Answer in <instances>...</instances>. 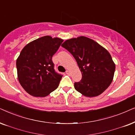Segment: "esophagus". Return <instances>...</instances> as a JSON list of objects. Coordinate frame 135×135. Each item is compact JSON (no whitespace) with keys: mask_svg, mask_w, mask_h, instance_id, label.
Here are the masks:
<instances>
[{"mask_svg":"<svg viewBox=\"0 0 135 135\" xmlns=\"http://www.w3.org/2000/svg\"><path fill=\"white\" fill-rule=\"evenodd\" d=\"M66 75H70V71H69V70L66 71Z\"/></svg>","mask_w":135,"mask_h":135,"instance_id":"esophagus-1","label":"esophagus"}]
</instances>
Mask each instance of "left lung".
<instances>
[{"mask_svg":"<svg viewBox=\"0 0 135 135\" xmlns=\"http://www.w3.org/2000/svg\"><path fill=\"white\" fill-rule=\"evenodd\" d=\"M62 46L76 60L82 74L75 88L84 96H98L110 86L114 78L115 65L105 48L85 36L71 38Z\"/></svg>","mask_w":135,"mask_h":135,"instance_id":"obj_1","label":"left lung"}]
</instances>
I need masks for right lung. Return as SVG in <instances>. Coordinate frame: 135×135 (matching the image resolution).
<instances>
[{"label":"right lung","instance_id":"1","mask_svg":"<svg viewBox=\"0 0 135 135\" xmlns=\"http://www.w3.org/2000/svg\"><path fill=\"white\" fill-rule=\"evenodd\" d=\"M64 40L45 36L28 43L17 60L18 79L29 94L46 97L57 88L62 75L54 70L52 57Z\"/></svg>","mask_w":135,"mask_h":135}]
</instances>
